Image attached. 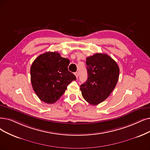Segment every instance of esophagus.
Listing matches in <instances>:
<instances>
[{"label": "esophagus", "mask_w": 150, "mask_h": 150, "mask_svg": "<svg viewBox=\"0 0 150 150\" xmlns=\"http://www.w3.org/2000/svg\"><path fill=\"white\" fill-rule=\"evenodd\" d=\"M74 74H75V76H76V77L77 78V77H78V76H79V73H77V72H76V73H74Z\"/></svg>", "instance_id": "34e87169"}]
</instances>
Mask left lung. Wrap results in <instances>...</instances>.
<instances>
[{
  "instance_id": "8db88e82",
  "label": "left lung",
  "mask_w": 150,
  "mask_h": 150,
  "mask_svg": "<svg viewBox=\"0 0 150 150\" xmlns=\"http://www.w3.org/2000/svg\"><path fill=\"white\" fill-rule=\"evenodd\" d=\"M88 78L80 86L83 98L92 105L109 97L119 79L117 63L106 53H95L86 58Z\"/></svg>"
}]
</instances>
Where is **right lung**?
<instances>
[{
  "label": "right lung",
  "instance_id": "1",
  "mask_svg": "<svg viewBox=\"0 0 150 150\" xmlns=\"http://www.w3.org/2000/svg\"><path fill=\"white\" fill-rule=\"evenodd\" d=\"M69 59L57 52L40 55L31 67V81L34 91L44 102L52 104L60 98L67 86L76 80L68 67Z\"/></svg>",
  "mask_w": 150,
  "mask_h": 150
}]
</instances>
